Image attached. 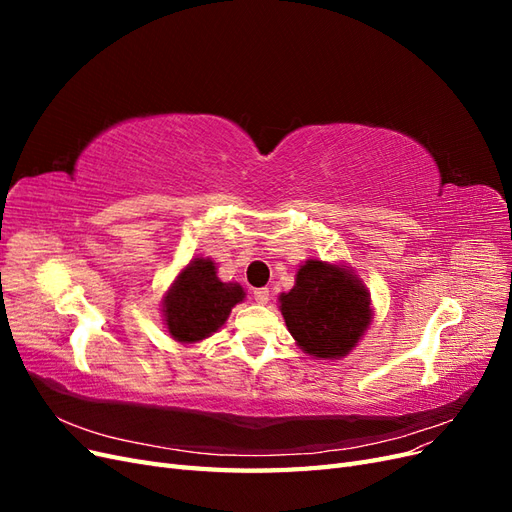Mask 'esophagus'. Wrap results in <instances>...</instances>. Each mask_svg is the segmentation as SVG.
I'll return each mask as SVG.
<instances>
[{
  "label": "esophagus",
  "mask_w": 512,
  "mask_h": 512,
  "mask_svg": "<svg viewBox=\"0 0 512 512\" xmlns=\"http://www.w3.org/2000/svg\"><path fill=\"white\" fill-rule=\"evenodd\" d=\"M254 299H256V303H260V305L269 303V288H256V290H254Z\"/></svg>",
  "instance_id": "esophagus-1"
}]
</instances>
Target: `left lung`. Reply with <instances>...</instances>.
<instances>
[{
	"mask_svg": "<svg viewBox=\"0 0 512 512\" xmlns=\"http://www.w3.org/2000/svg\"><path fill=\"white\" fill-rule=\"evenodd\" d=\"M280 303L290 335L318 359L346 356L371 320L369 292L359 277L322 260L305 262Z\"/></svg>",
	"mask_w": 512,
	"mask_h": 512,
	"instance_id": "8db88e82",
	"label": "left lung"
}]
</instances>
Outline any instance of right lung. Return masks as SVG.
Returning <instances> with one entry per match:
<instances>
[{
  "label": "right lung",
  "instance_id": "right-lung-1",
  "mask_svg": "<svg viewBox=\"0 0 512 512\" xmlns=\"http://www.w3.org/2000/svg\"><path fill=\"white\" fill-rule=\"evenodd\" d=\"M243 301L239 284H224L215 275L213 260L194 258L164 299L168 333L177 342H200L218 331L230 309Z\"/></svg>",
  "mask_w": 512,
  "mask_h": 512
}]
</instances>
